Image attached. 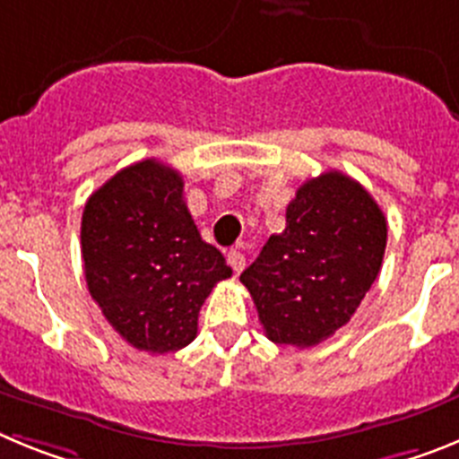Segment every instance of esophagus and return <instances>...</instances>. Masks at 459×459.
Listing matches in <instances>:
<instances>
[{
    "label": "esophagus",
    "instance_id": "esophagus-1",
    "mask_svg": "<svg viewBox=\"0 0 459 459\" xmlns=\"http://www.w3.org/2000/svg\"><path fill=\"white\" fill-rule=\"evenodd\" d=\"M227 264L232 266L234 273H241L243 266H246V255H243L241 250H230V253H227Z\"/></svg>",
    "mask_w": 459,
    "mask_h": 459
}]
</instances>
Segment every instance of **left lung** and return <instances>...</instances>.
<instances>
[{"label": "left lung", "mask_w": 459, "mask_h": 459, "mask_svg": "<svg viewBox=\"0 0 459 459\" xmlns=\"http://www.w3.org/2000/svg\"><path fill=\"white\" fill-rule=\"evenodd\" d=\"M386 218L359 181L324 172L296 190L287 227L241 273L266 338L315 347L350 322L381 269Z\"/></svg>", "instance_id": "left-lung-1"}]
</instances>
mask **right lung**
I'll return each instance as SVG.
<instances>
[{
  "instance_id": "1",
  "label": "right lung",
  "mask_w": 459,
  "mask_h": 459,
  "mask_svg": "<svg viewBox=\"0 0 459 459\" xmlns=\"http://www.w3.org/2000/svg\"><path fill=\"white\" fill-rule=\"evenodd\" d=\"M80 241L91 299L126 342L149 354L193 342L206 296L232 275L221 250L202 241L181 174L156 158L93 190Z\"/></svg>"
}]
</instances>
